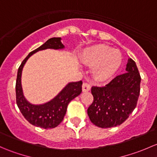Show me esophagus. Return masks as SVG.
Wrapping results in <instances>:
<instances>
[{"label":"esophagus","mask_w":157,"mask_h":157,"mask_svg":"<svg viewBox=\"0 0 157 157\" xmlns=\"http://www.w3.org/2000/svg\"><path fill=\"white\" fill-rule=\"evenodd\" d=\"M90 89H91V86H90V83H83V86H82V90H83V92H88Z\"/></svg>","instance_id":"1"}]
</instances>
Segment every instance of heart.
Here are the masks:
<instances>
[{"label": "heart", "mask_w": 157, "mask_h": 157, "mask_svg": "<svg viewBox=\"0 0 157 157\" xmlns=\"http://www.w3.org/2000/svg\"><path fill=\"white\" fill-rule=\"evenodd\" d=\"M80 59L93 66L92 75L97 81L111 78L121 64L120 52L105 45H96L85 49L80 55Z\"/></svg>", "instance_id": "heart-1"}]
</instances>
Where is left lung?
Returning <instances> with one entry per match:
<instances>
[{
    "label": "left lung",
    "instance_id": "1",
    "mask_svg": "<svg viewBox=\"0 0 157 157\" xmlns=\"http://www.w3.org/2000/svg\"><path fill=\"white\" fill-rule=\"evenodd\" d=\"M126 71L105 86L92 87L93 101L87 114L91 122L97 127L120 125L137 106L141 78L136 63L131 58L128 59Z\"/></svg>",
    "mask_w": 157,
    "mask_h": 157
}]
</instances>
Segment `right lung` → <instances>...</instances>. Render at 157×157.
I'll use <instances>...</instances> for the list:
<instances>
[{"instance_id":"1","label":"right lung","mask_w":157,"mask_h":157,"mask_svg":"<svg viewBox=\"0 0 157 157\" xmlns=\"http://www.w3.org/2000/svg\"><path fill=\"white\" fill-rule=\"evenodd\" d=\"M61 38L55 37L49 39L43 45L30 52L21 63L17 71L16 82V101L17 106L30 124L45 129L57 127L63 121L69 102L81 93L83 82L80 80L69 83L51 101L42 105H33L23 96L21 85L22 71L28 58L36 52L47 48H64V45L61 43Z\"/></svg>"}]
</instances>
